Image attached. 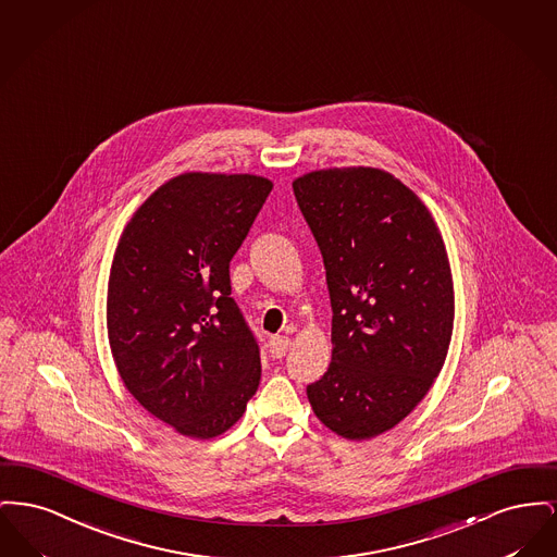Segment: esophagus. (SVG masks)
<instances>
[{"label": "esophagus", "instance_id": "obj_1", "mask_svg": "<svg viewBox=\"0 0 557 557\" xmlns=\"http://www.w3.org/2000/svg\"><path fill=\"white\" fill-rule=\"evenodd\" d=\"M292 346V339L287 335H272L268 339V350L272 354V358H283Z\"/></svg>", "mask_w": 557, "mask_h": 557}]
</instances>
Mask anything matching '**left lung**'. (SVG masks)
Returning <instances> with one entry per match:
<instances>
[{
    "label": "left lung",
    "mask_w": 557,
    "mask_h": 557,
    "mask_svg": "<svg viewBox=\"0 0 557 557\" xmlns=\"http://www.w3.org/2000/svg\"><path fill=\"white\" fill-rule=\"evenodd\" d=\"M293 193L333 310L331 364L308 400L335 434L380 436L421 403L448 351L455 289L442 236L417 195L381 170L312 172Z\"/></svg>",
    "instance_id": "left-lung-1"
}]
</instances>
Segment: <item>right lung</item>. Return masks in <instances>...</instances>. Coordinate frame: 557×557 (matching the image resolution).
I'll return each instance as SVG.
<instances>
[{
	"label": "right lung",
	"instance_id": "obj_1",
	"mask_svg": "<svg viewBox=\"0 0 557 557\" xmlns=\"http://www.w3.org/2000/svg\"><path fill=\"white\" fill-rule=\"evenodd\" d=\"M270 190L249 174H184L154 190L119 238L107 297L119 375L182 436L224 434L260 385V346L231 297V260Z\"/></svg>",
	"mask_w": 557,
	"mask_h": 557
}]
</instances>
